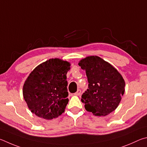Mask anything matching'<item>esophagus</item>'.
<instances>
[{"label": "esophagus", "mask_w": 147, "mask_h": 147, "mask_svg": "<svg viewBox=\"0 0 147 147\" xmlns=\"http://www.w3.org/2000/svg\"><path fill=\"white\" fill-rule=\"evenodd\" d=\"M81 90H78L74 94H75L76 96H79V95H81Z\"/></svg>", "instance_id": "obj_1"}]
</instances>
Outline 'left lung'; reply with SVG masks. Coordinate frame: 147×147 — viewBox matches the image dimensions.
I'll return each instance as SVG.
<instances>
[{"instance_id": "left-lung-1", "label": "left lung", "mask_w": 147, "mask_h": 147, "mask_svg": "<svg viewBox=\"0 0 147 147\" xmlns=\"http://www.w3.org/2000/svg\"><path fill=\"white\" fill-rule=\"evenodd\" d=\"M79 65L86 71L88 89L81 101L88 112L105 116L117 109L125 92V83L114 66L98 56L81 59Z\"/></svg>"}]
</instances>
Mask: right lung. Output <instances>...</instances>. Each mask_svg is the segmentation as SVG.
I'll return each mask as SVG.
<instances>
[{
    "instance_id": "right-lung-1",
    "label": "right lung",
    "mask_w": 147,
    "mask_h": 147,
    "mask_svg": "<svg viewBox=\"0 0 147 147\" xmlns=\"http://www.w3.org/2000/svg\"><path fill=\"white\" fill-rule=\"evenodd\" d=\"M69 69V62L55 58L40 64L31 72L22 94L33 114L48 120L64 112L69 101L66 74Z\"/></svg>"
}]
</instances>
